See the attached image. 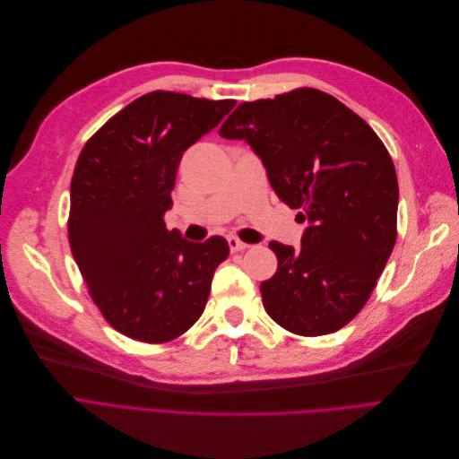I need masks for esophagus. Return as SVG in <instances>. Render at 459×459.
Instances as JSON below:
<instances>
[{"label": "esophagus", "instance_id": "esophagus-1", "mask_svg": "<svg viewBox=\"0 0 459 459\" xmlns=\"http://www.w3.org/2000/svg\"><path fill=\"white\" fill-rule=\"evenodd\" d=\"M228 245H230V250L231 252H243V250H247L248 248V245L247 243H243V241H238L237 237H228Z\"/></svg>", "mask_w": 459, "mask_h": 459}]
</instances>
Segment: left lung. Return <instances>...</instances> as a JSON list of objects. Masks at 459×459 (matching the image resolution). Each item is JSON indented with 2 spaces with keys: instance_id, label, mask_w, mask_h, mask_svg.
Here are the masks:
<instances>
[{
  "instance_id": "8db88e82",
  "label": "left lung",
  "mask_w": 459,
  "mask_h": 459,
  "mask_svg": "<svg viewBox=\"0 0 459 459\" xmlns=\"http://www.w3.org/2000/svg\"><path fill=\"white\" fill-rule=\"evenodd\" d=\"M218 134L245 140L278 198L308 222L299 250L269 243L278 269L259 286L265 312L293 334L340 331L372 295L396 243L398 178L386 147L362 117L312 87L238 104Z\"/></svg>"
}]
</instances>
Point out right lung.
Wrapping results in <instances>:
<instances>
[{
	"label": "right lung",
	"instance_id": "right-lung-1",
	"mask_svg": "<svg viewBox=\"0 0 459 459\" xmlns=\"http://www.w3.org/2000/svg\"><path fill=\"white\" fill-rule=\"evenodd\" d=\"M233 106L152 91L106 121L80 152L71 181V250L97 308L128 338L169 342L205 310L228 241H185L166 230L164 212L183 152Z\"/></svg>",
	"mask_w": 459,
	"mask_h": 459
}]
</instances>
